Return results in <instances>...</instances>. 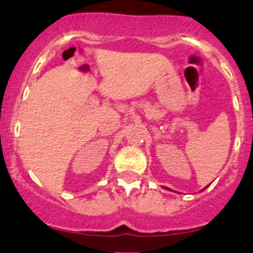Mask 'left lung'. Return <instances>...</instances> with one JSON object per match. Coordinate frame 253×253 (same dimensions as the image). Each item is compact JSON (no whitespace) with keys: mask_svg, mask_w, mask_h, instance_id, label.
I'll list each match as a JSON object with an SVG mask.
<instances>
[{"mask_svg":"<svg viewBox=\"0 0 253 253\" xmlns=\"http://www.w3.org/2000/svg\"><path fill=\"white\" fill-rule=\"evenodd\" d=\"M206 187H208V186H206Z\"/></svg>","mask_w":253,"mask_h":253,"instance_id":"1","label":"left lung"}]
</instances>
